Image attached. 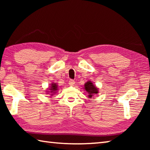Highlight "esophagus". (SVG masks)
<instances>
[{
	"label": "esophagus",
	"instance_id": "34e87169",
	"mask_svg": "<svg viewBox=\"0 0 150 150\" xmlns=\"http://www.w3.org/2000/svg\"><path fill=\"white\" fill-rule=\"evenodd\" d=\"M75 83V81L73 80V79H71V80H69V85L70 86H74Z\"/></svg>",
	"mask_w": 150,
	"mask_h": 150
}]
</instances>
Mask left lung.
Instances as JSON below:
<instances>
[{"label":"left lung","instance_id":"8db88e82","mask_svg":"<svg viewBox=\"0 0 150 150\" xmlns=\"http://www.w3.org/2000/svg\"><path fill=\"white\" fill-rule=\"evenodd\" d=\"M84 89L88 94V96L89 98H92L94 95H96L98 93V88L95 85H93V83L91 81H87L85 83Z\"/></svg>","mask_w":150,"mask_h":150}]
</instances>
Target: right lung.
I'll return each instance as SVG.
<instances>
[{"label": "right lung", "mask_w": 150, "mask_h": 150, "mask_svg": "<svg viewBox=\"0 0 150 150\" xmlns=\"http://www.w3.org/2000/svg\"><path fill=\"white\" fill-rule=\"evenodd\" d=\"M48 90H49V91H47V93H50V95H51V96H53L55 93H56L57 91L58 90L57 85L55 83H52V84H51V87L49 88Z\"/></svg>", "instance_id": "obj_1"}]
</instances>
